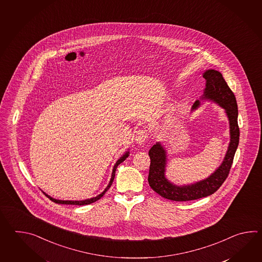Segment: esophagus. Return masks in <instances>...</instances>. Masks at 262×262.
Here are the masks:
<instances>
[{
    "label": "esophagus",
    "mask_w": 262,
    "mask_h": 262,
    "mask_svg": "<svg viewBox=\"0 0 262 262\" xmlns=\"http://www.w3.org/2000/svg\"><path fill=\"white\" fill-rule=\"evenodd\" d=\"M146 139H147V132L145 130H142V129L139 130L135 136V142L137 144H143Z\"/></svg>",
    "instance_id": "34e87169"
}]
</instances>
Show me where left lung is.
<instances>
[{"instance_id": "1", "label": "left lung", "mask_w": 262, "mask_h": 262, "mask_svg": "<svg viewBox=\"0 0 262 262\" xmlns=\"http://www.w3.org/2000/svg\"><path fill=\"white\" fill-rule=\"evenodd\" d=\"M202 77L206 80L205 89L203 90L201 99L194 103L191 112H195L201 106V101H212L222 107L229 123L230 139L228 150L221 165L210 176L194 184L179 185L173 184L167 178V150L162 142H156L149 150L150 165L148 182L150 188L158 195L170 201H194L212 195L217 191L228 177L239 145L238 106L235 95L229 89L222 74L217 70L208 69L202 74Z\"/></svg>"}]
</instances>
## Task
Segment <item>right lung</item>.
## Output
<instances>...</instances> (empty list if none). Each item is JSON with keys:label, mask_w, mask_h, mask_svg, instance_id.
Returning <instances> with one entry per match:
<instances>
[{"label": "right lung", "mask_w": 262, "mask_h": 262, "mask_svg": "<svg viewBox=\"0 0 262 262\" xmlns=\"http://www.w3.org/2000/svg\"><path fill=\"white\" fill-rule=\"evenodd\" d=\"M129 154H130V152H129V149H127V150H126V151L123 154V156H121V157L118 159L117 161H116V163L114 164L113 168H112V178L110 180V183L106 185L105 190H104L101 194H99V195H96V196L91 198V199H87V200H83V201H61V200L53 199L52 196H50V195H48V194H46L45 192H43V193L50 199V201H52L53 202H55V203H58V204H71V205H79V206H80V205H87V204H91V203H93V202H95V201H98L103 195H105V193H106V191L112 186L113 180H114V177H115L116 168H117L118 166H119L121 163H123V162L128 157Z\"/></svg>", "instance_id": "obj_1"}]
</instances>
